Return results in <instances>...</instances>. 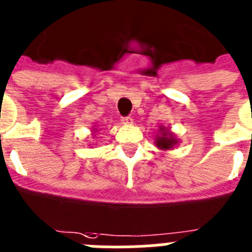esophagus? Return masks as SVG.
I'll return each instance as SVG.
<instances>
[{"mask_svg":"<svg viewBox=\"0 0 252 252\" xmlns=\"http://www.w3.org/2000/svg\"><path fill=\"white\" fill-rule=\"evenodd\" d=\"M122 124L124 125H131L132 124V121H134V120H132V118L131 117H122Z\"/></svg>","mask_w":252,"mask_h":252,"instance_id":"obj_1","label":"esophagus"}]
</instances>
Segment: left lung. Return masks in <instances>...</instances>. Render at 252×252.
<instances>
[{
    "instance_id": "left-lung-1",
    "label": "left lung",
    "mask_w": 252,
    "mask_h": 252,
    "mask_svg": "<svg viewBox=\"0 0 252 252\" xmlns=\"http://www.w3.org/2000/svg\"><path fill=\"white\" fill-rule=\"evenodd\" d=\"M155 143L156 147L161 151H171L175 147H178L180 140L176 138V135L171 131V127L168 126H159L158 132L155 136Z\"/></svg>"
}]
</instances>
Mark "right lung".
Masks as SVG:
<instances>
[{
	"label": "right lung",
	"mask_w": 252,
	"mask_h": 252,
	"mask_svg": "<svg viewBox=\"0 0 252 252\" xmlns=\"http://www.w3.org/2000/svg\"><path fill=\"white\" fill-rule=\"evenodd\" d=\"M91 131H93V134L95 135V132H96V131H97V128L96 127H93V130H91Z\"/></svg>",
	"instance_id": "1"
}]
</instances>
